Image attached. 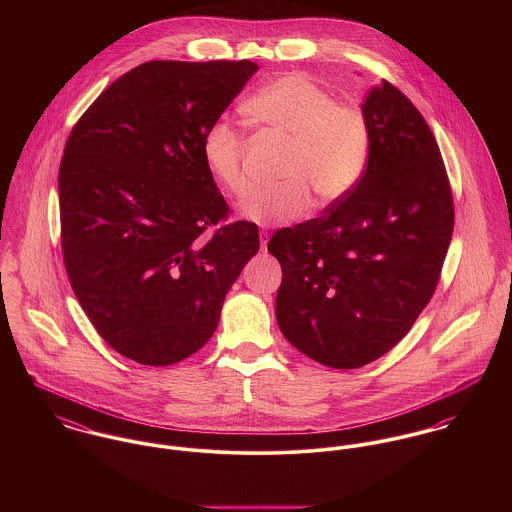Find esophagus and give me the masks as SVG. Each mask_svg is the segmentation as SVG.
Listing matches in <instances>:
<instances>
[{
	"instance_id": "obj_1",
	"label": "esophagus",
	"mask_w": 512,
	"mask_h": 512,
	"mask_svg": "<svg viewBox=\"0 0 512 512\" xmlns=\"http://www.w3.org/2000/svg\"><path fill=\"white\" fill-rule=\"evenodd\" d=\"M258 236H260V246H262V250H266V248H268V240H270V232H268V230H260Z\"/></svg>"
}]
</instances>
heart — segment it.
<instances>
[{
    "label": "heart",
    "mask_w": 512,
    "mask_h": 512,
    "mask_svg": "<svg viewBox=\"0 0 512 512\" xmlns=\"http://www.w3.org/2000/svg\"><path fill=\"white\" fill-rule=\"evenodd\" d=\"M246 118L288 138L282 183L254 191L242 207L246 219L264 226L303 217L313 207L347 199L365 177L370 130L365 114L337 102L329 90L299 73L282 74L262 84L242 106ZM201 155L213 179L232 197H244L250 181L244 167L246 136L226 120L207 126Z\"/></svg>",
    "instance_id": "1"
}]
</instances>
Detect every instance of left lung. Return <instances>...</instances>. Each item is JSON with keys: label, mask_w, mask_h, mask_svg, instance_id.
Instances as JSON below:
<instances>
[{"label": "left lung", "mask_w": 512, "mask_h": 512, "mask_svg": "<svg viewBox=\"0 0 512 512\" xmlns=\"http://www.w3.org/2000/svg\"><path fill=\"white\" fill-rule=\"evenodd\" d=\"M370 159L357 189L319 219L280 228L276 317L309 359L359 368L396 347L438 288L453 195L420 110L388 80L366 92Z\"/></svg>", "instance_id": "left-lung-1"}]
</instances>
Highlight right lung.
Segmentation results:
<instances>
[{
  "mask_svg": "<svg viewBox=\"0 0 512 512\" xmlns=\"http://www.w3.org/2000/svg\"><path fill=\"white\" fill-rule=\"evenodd\" d=\"M252 61H149L78 118L59 169L61 246L98 335L140 365L167 366L215 333L220 307L258 252L254 222L228 217L201 140Z\"/></svg>",
  "mask_w": 512,
  "mask_h": 512,
  "instance_id": "1",
  "label": "right lung"
}]
</instances>
